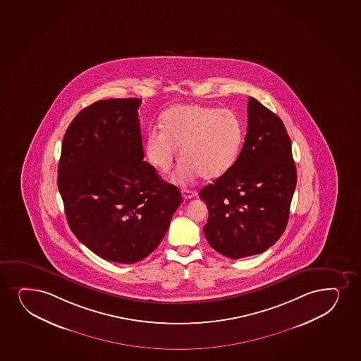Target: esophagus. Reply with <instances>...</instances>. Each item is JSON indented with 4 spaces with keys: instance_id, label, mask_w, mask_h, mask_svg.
I'll list each match as a JSON object with an SVG mask.
<instances>
[{
    "instance_id": "esophagus-1",
    "label": "esophagus",
    "mask_w": 361,
    "mask_h": 361,
    "mask_svg": "<svg viewBox=\"0 0 361 361\" xmlns=\"http://www.w3.org/2000/svg\"><path fill=\"white\" fill-rule=\"evenodd\" d=\"M181 195H183V200H191V198L197 195V192L191 191V190H185V188H183V191H181Z\"/></svg>"
}]
</instances>
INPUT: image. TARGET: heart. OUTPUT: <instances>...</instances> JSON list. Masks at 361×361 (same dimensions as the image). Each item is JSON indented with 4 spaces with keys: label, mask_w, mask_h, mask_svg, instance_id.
Segmentation results:
<instances>
[{
    "label": "heart",
    "mask_w": 361,
    "mask_h": 361,
    "mask_svg": "<svg viewBox=\"0 0 361 361\" xmlns=\"http://www.w3.org/2000/svg\"><path fill=\"white\" fill-rule=\"evenodd\" d=\"M161 130H152L145 141L149 164L161 173L173 166L180 147L175 180L188 183L198 176L212 180L231 169L242 149V119L228 109L198 104L170 107L161 117Z\"/></svg>",
    "instance_id": "heart-1"
}]
</instances>
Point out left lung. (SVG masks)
<instances>
[{"instance_id":"1","label":"left lung","mask_w":361,"mask_h":361,"mask_svg":"<svg viewBox=\"0 0 361 361\" xmlns=\"http://www.w3.org/2000/svg\"><path fill=\"white\" fill-rule=\"evenodd\" d=\"M296 183L284 123L250 97L245 141L237 161L200 192L208 205L203 231L212 249L237 259L276 244L288 225Z\"/></svg>"}]
</instances>
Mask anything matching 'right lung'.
I'll list each match as a JSON object with an SVG mask.
<instances>
[{
  "label": "right lung",
  "mask_w": 361,
  "mask_h": 361,
  "mask_svg": "<svg viewBox=\"0 0 361 361\" xmlns=\"http://www.w3.org/2000/svg\"><path fill=\"white\" fill-rule=\"evenodd\" d=\"M141 99L85 107L65 133L58 188L77 239L111 262L135 263L161 242L183 202L144 161Z\"/></svg>",
  "instance_id": "obj_1"
}]
</instances>
